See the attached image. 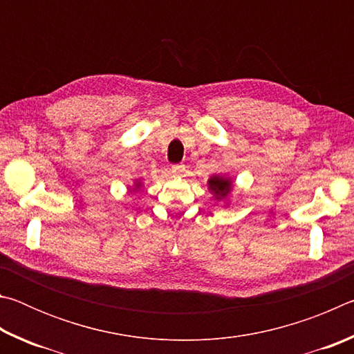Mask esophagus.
Segmentation results:
<instances>
[{
  "mask_svg": "<svg viewBox=\"0 0 354 354\" xmlns=\"http://www.w3.org/2000/svg\"><path fill=\"white\" fill-rule=\"evenodd\" d=\"M184 170H185V167H184L183 164H175V165H171V171L175 173V175H183Z\"/></svg>",
  "mask_w": 354,
  "mask_h": 354,
  "instance_id": "34e87169",
  "label": "esophagus"
}]
</instances>
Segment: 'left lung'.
Segmentation results:
<instances>
[{
	"instance_id": "obj_1",
	"label": "left lung",
	"mask_w": 354,
	"mask_h": 354,
	"mask_svg": "<svg viewBox=\"0 0 354 354\" xmlns=\"http://www.w3.org/2000/svg\"><path fill=\"white\" fill-rule=\"evenodd\" d=\"M207 184H209V190L214 192V196L217 200L226 198L232 189V181L230 178H223L217 175L209 179Z\"/></svg>"
}]
</instances>
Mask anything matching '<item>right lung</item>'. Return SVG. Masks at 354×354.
Wrapping results in <instances>:
<instances>
[{"label": "right lung", "instance_id": "obj_1", "mask_svg": "<svg viewBox=\"0 0 354 354\" xmlns=\"http://www.w3.org/2000/svg\"><path fill=\"white\" fill-rule=\"evenodd\" d=\"M140 187V183L139 181H137L136 184H134V190H137V189H139Z\"/></svg>", "mask_w": 354, "mask_h": 354}]
</instances>
